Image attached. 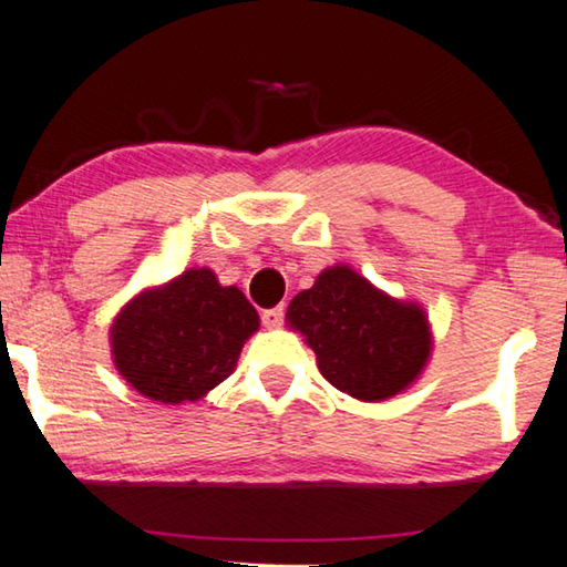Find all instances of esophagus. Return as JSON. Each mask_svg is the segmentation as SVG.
<instances>
[{"instance_id":"esophagus-1","label":"esophagus","mask_w":567,"mask_h":567,"mask_svg":"<svg viewBox=\"0 0 567 567\" xmlns=\"http://www.w3.org/2000/svg\"><path fill=\"white\" fill-rule=\"evenodd\" d=\"M261 321L266 329H278L284 323V306H276V309H266L261 313Z\"/></svg>"}]
</instances>
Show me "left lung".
<instances>
[{
	"label": "left lung",
	"instance_id": "8db88e82",
	"mask_svg": "<svg viewBox=\"0 0 567 567\" xmlns=\"http://www.w3.org/2000/svg\"><path fill=\"white\" fill-rule=\"evenodd\" d=\"M286 323L317 354L323 379L359 402L410 389L432 357V327L416 301L394 299L337 264L293 296Z\"/></svg>",
	"mask_w": 567,
	"mask_h": 567
}]
</instances>
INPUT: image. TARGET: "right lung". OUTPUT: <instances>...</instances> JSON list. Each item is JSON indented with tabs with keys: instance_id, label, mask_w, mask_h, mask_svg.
Segmentation results:
<instances>
[{
	"instance_id": "obj_1",
	"label": "right lung",
	"mask_w": 567,
	"mask_h": 567,
	"mask_svg": "<svg viewBox=\"0 0 567 567\" xmlns=\"http://www.w3.org/2000/svg\"><path fill=\"white\" fill-rule=\"evenodd\" d=\"M261 327L236 286L210 268H188L133 296L110 323L120 377L153 402H198L234 374L240 349Z\"/></svg>"
}]
</instances>
